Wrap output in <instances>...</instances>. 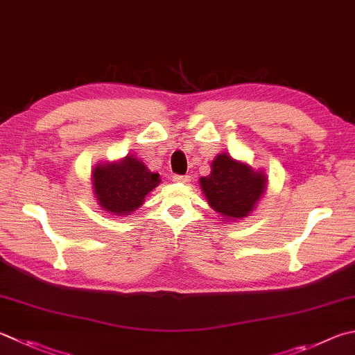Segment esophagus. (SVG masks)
<instances>
[{
	"label": "esophagus",
	"mask_w": 355,
	"mask_h": 355,
	"mask_svg": "<svg viewBox=\"0 0 355 355\" xmlns=\"http://www.w3.org/2000/svg\"><path fill=\"white\" fill-rule=\"evenodd\" d=\"M172 180L175 183H188L189 182V175H173Z\"/></svg>",
	"instance_id": "esophagus-1"
}]
</instances>
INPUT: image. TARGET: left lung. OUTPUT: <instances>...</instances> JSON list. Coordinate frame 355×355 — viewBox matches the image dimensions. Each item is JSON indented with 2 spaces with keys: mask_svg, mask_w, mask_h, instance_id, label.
<instances>
[{
  "mask_svg": "<svg viewBox=\"0 0 355 355\" xmlns=\"http://www.w3.org/2000/svg\"><path fill=\"white\" fill-rule=\"evenodd\" d=\"M200 186L212 209L231 218L248 216L266 191L267 178L250 166L220 153L211 164V175L202 177Z\"/></svg>",
  "mask_w": 355,
  "mask_h": 355,
  "instance_id": "obj_1",
  "label": "left lung"
}]
</instances>
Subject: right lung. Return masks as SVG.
Wrapping results in <instances>:
<instances>
[{"label": "right lung", "mask_w": 355, "mask_h": 355, "mask_svg": "<svg viewBox=\"0 0 355 355\" xmlns=\"http://www.w3.org/2000/svg\"><path fill=\"white\" fill-rule=\"evenodd\" d=\"M159 175L139 159L127 157L119 164L98 166L93 172L94 194L101 208L113 214H130L157 188Z\"/></svg>", "instance_id": "1"}]
</instances>
